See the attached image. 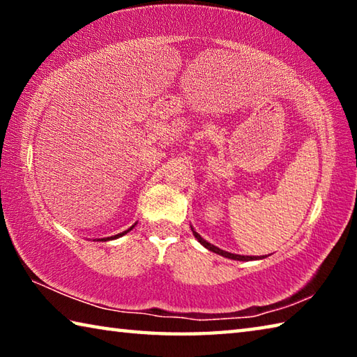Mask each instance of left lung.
I'll list each match as a JSON object with an SVG mask.
<instances>
[{
  "label": "left lung",
  "instance_id": "1",
  "mask_svg": "<svg viewBox=\"0 0 357 357\" xmlns=\"http://www.w3.org/2000/svg\"><path fill=\"white\" fill-rule=\"evenodd\" d=\"M190 228H192V227H190ZM192 233H193V236H195V238L198 239V243L206 247L208 250L217 253V255H222V257L229 258V259H238V261H252V259H263V258H266L264 255H263V257H247V255H236V253L225 252V250L219 249V247H215V245H213L211 243H208V241H204V239L200 236V234H198L193 228H192Z\"/></svg>",
  "mask_w": 357,
  "mask_h": 357
}]
</instances>
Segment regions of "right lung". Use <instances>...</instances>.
Here are the masks:
<instances>
[{"instance_id":"add662e5","label":"right lung","mask_w":357,"mask_h":357,"mask_svg":"<svg viewBox=\"0 0 357 357\" xmlns=\"http://www.w3.org/2000/svg\"><path fill=\"white\" fill-rule=\"evenodd\" d=\"M135 225H132L129 229H126V231H123V233H118V234H114V236H110V238H102V239H99V241H112V239H118V238H121V236H124L126 233H129L132 228H134Z\"/></svg>"}]
</instances>
